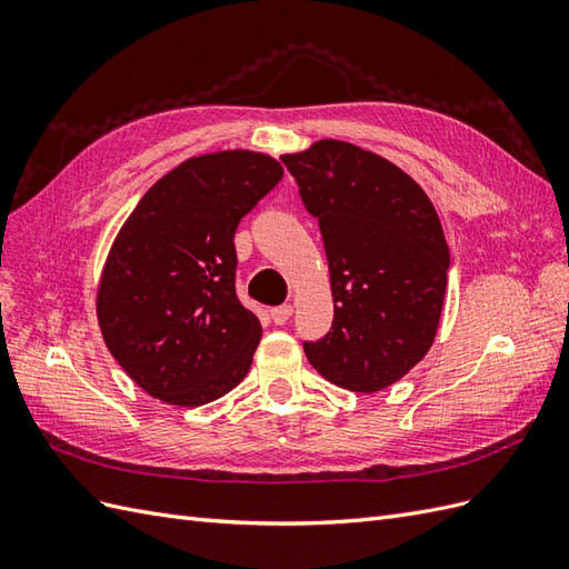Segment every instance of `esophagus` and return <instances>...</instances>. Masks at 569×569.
Listing matches in <instances>:
<instances>
[{"mask_svg": "<svg viewBox=\"0 0 569 569\" xmlns=\"http://www.w3.org/2000/svg\"><path fill=\"white\" fill-rule=\"evenodd\" d=\"M291 313H295V306H291V303H282V306H278V308H272L270 318H272L274 325H284V322L291 318Z\"/></svg>", "mask_w": 569, "mask_h": 569, "instance_id": "esophagus-1", "label": "esophagus"}]
</instances>
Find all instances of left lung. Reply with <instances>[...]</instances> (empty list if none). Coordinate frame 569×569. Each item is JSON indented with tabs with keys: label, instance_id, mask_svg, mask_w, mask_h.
<instances>
[{
	"label": "left lung",
	"instance_id": "8db88e82",
	"mask_svg": "<svg viewBox=\"0 0 569 569\" xmlns=\"http://www.w3.org/2000/svg\"><path fill=\"white\" fill-rule=\"evenodd\" d=\"M325 242L332 330L303 343L311 366L341 389L396 385L432 349L451 253L425 189L380 153L318 140L282 153Z\"/></svg>",
	"mask_w": 569,
	"mask_h": 569
}]
</instances>
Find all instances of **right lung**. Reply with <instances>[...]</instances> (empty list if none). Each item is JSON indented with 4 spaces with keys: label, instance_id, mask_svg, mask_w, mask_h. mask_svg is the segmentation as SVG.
<instances>
[{
    "label": "right lung",
    "instance_id": "obj_1",
    "mask_svg": "<svg viewBox=\"0 0 569 569\" xmlns=\"http://www.w3.org/2000/svg\"><path fill=\"white\" fill-rule=\"evenodd\" d=\"M284 176L226 149L170 170L120 226L97 282L107 349L153 399L197 408L244 380L263 327L234 295V230Z\"/></svg>",
    "mask_w": 569,
    "mask_h": 569
}]
</instances>
